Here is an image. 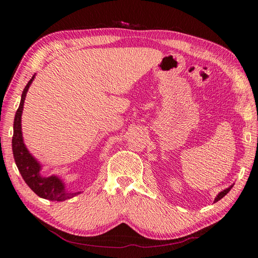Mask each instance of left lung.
I'll return each instance as SVG.
<instances>
[{
	"instance_id": "8db88e82",
	"label": "left lung",
	"mask_w": 258,
	"mask_h": 258,
	"mask_svg": "<svg viewBox=\"0 0 258 258\" xmlns=\"http://www.w3.org/2000/svg\"><path fill=\"white\" fill-rule=\"evenodd\" d=\"M232 187H233V186H230V187H228V188L224 189L223 191H220V192L218 194V195H217V197L215 198V203L218 202V201H220V199H222V198H223L225 195H227V192L230 190V189H232Z\"/></svg>"
}]
</instances>
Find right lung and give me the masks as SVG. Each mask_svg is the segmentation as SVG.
I'll return each instance as SVG.
<instances>
[{
  "label": "right lung",
  "instance_id": "right-lung-1",
  "mask_svg": "<svg viewBox=\"0 0 258 258\" xmlns=\"http://www.w3.org/2000/svg\"><path fill=\"white\" fill-rule=\"evenodd\" d=\"M34 79H32L28 82L25 86L24 90L22 92V97H21V102L17 113H15L14 123H13V138H12V150L15 164H17L18 169L21 173V176L24 179L32 190L41 198L49 199V201L53 202H63L66 199H70L72 197L77 196L78 192H70L66 190L64 183L62 182L60 178L56 176H50V177H42L40 175L41 165L39 164L34 157L30 154L29 150L23 143L22 137V130H21V117H22L24 100L26 97V92H28L29 88L31 86Z\"/></svg>",
  "mask_w": 258,
  "mask_h": 258
}]
</instances>
